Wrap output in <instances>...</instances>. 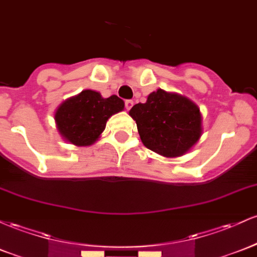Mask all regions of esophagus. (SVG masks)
<instances>
[{"mask_svg":"<svg viewBox=\"0 0 257 257\" xmlns=\"http://www.w3.org/2000/svg\"><path fill=\"white\" fill-rule=\"evenodd\" d=\"M133 105H134V102L132 100H126L125 101V108H126V111H129V109L132 108V107H133Z\"/></svg>","mask_w":257,"mask_h":257,"instance_id":"obj_1","label":"esophagus"}]
</instances>
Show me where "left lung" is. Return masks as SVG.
I'll return each mask as SVG.
<instances>
[{"label": "left lung", "mask_w": 257, "mask_h": 257, "mask_svg": "<svg viewBox=\"0 0 257 257\" xmlns=\"http://www.w3.org/2000/svg\"><path fill=\"white\" fill-rule=\"evenodd\" d=\"M140 139L149 150L167 159L191 150L202 134V115L194 101L177 92L157 89L145 103L129 111Z\"/></svg>", "instance_id": "obj_1"}]
</instances>
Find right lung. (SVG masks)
Here are the masks:
<instances>
[{
  "instance_id": "add662e5",
  "label": "right lung",
  "mask_w": 257,
  "mask_h": 257,
  "mask_svg": "<svg viewBox=\"0 0 257 257\" xmlns=\"http://www.w3.org/2000/svg\"><path fill=\"white\" fill-rule=\"evenodd\" d=\"M123 109L124 101L115 95L103 98L94 90H83L56 108V128L64 142L90 146L100 139L107 120Z\"/></svg>"
}]
</instances>
